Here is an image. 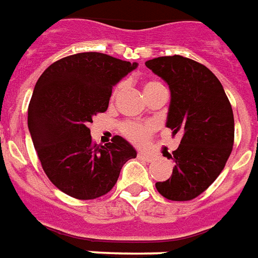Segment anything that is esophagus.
<instances>
[{
    "mask_svg": "<svg viewBox=\"0 0 258 258\" xmlns=\"http://www.w3.org/2000/svg\"><path fill=\"white\" fill-rule=\"evenodd\" d=\"M138 158L139 160H144V161H152V160H154V157L152 156V154L145 153V152H139Z\"/></svg>",
    "mask_w": 258,
    "mask_h": 258,
    "instance_id": "1",
    "label": "esophagus"
}]
</instances>
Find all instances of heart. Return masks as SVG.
<instances>
[{
  "instance_id": "obj_1",
  "label": "heart",
  "mask_w": 258,
  "mask_h": 258,
  "mask_svg": "<svg viewBox=\"0 0 258 258\" xmlns=\"http://www.w3.org/2000/svg\"><path fill=\"white\" fill-rule=\"evenodd\" d=\"M152 85H157L156 82H149L148 85L145 86V87H148V86ZM152 124H141V123H125L123 124V127H121V131H123L124 137H127L128 139H131L133 142H137V144H141V142H144L146 139L149 138V135L152 133Z\"/></svg>"
}]
</instances>
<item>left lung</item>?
I'll return each instance as SVG.
<instances>
[{
  "label": "left lung",
  "instance_id": "1",
  "mask_svg": "<svg viewBox=\"0 0 258 258\" xmlns=\"http://www.w3.org/2000/svg\"><path fill=\"white\" fill-rule=\"evenodd\" d=\"M169 87L167 114L180 145L169 158L175 168L165 182L156 183L163 197L188 201L220 175L234 145V114L223 86L211 70L182 56L157 57L145 62Z\"/></svg>",
  "mask_w": 258,
  "mask_h": 258
}]
</instances>
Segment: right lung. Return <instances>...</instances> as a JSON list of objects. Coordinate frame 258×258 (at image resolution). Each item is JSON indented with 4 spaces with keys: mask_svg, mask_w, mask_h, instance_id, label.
Returning <instances> with one entry per match:
<instances>
[{
    "mask_svg": "<svg viewBox=\"0 0 258 258\" xmlns=\"http://www.w3.org/2000/svg\"><path fill=\"white\" fill-rule=\"evenodd\" d=\"M138 67L87 51L53 62L39 76L28 105V130L42 168L61 191L94 200L112 190L120 169L137 150L116 135L93 144L89 125L105 112L113 86Z\"/></svg>",
    "mask_w": 258,
    "mask_h": 258,
    "instance_id": "obj_1",
    "label": "right lung"
}]
</instances>
